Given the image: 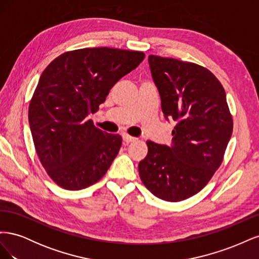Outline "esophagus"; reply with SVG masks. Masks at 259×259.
<instances>
[{
    "label": "esophagus",
    "mask_w": 259,
    "mask_h": 259,
    "mask_svg": "<svg viewBox=\"0 0 259 259\" xmlns=\"http://www.w3.org/2000/svg\"><path fill=\"white\" fill-rule=\"evenodd\" d=\"M123 140H124L125 143H134V142H136L137 138L133 137V136L128 135V134H123Z\"/></svg>",
    "instance_id": "obj_1"
}]
</instances>
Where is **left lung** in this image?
Returning a JSON list of instances; mask_svg holds the SVG:
<instances>
[{
  "mask_svg": "<svg viewBox=\"0 0 259 259\" xmlns=\"http://www.w3.org/2000/svg\"><path fill=\"white\" fill-rule=\"evenodd\" d=\"M151 73L166 119L177 121L170 147L148 140L139 162L147 189L167 202L200 192L222 165L233 120L222 83L194 62L149 56Z\"/></svg>",
  "mask_w": 259,
  "mask_h": 259,
  "instance_id": "left-lung-1",
  "label": "left lung"
}]
</instances>
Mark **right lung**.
Returning a JSON list of instances; mask_svg holds the SVG:
<instances>
[{"mask_svg":"<svg viewBox=\"0 0 259 259\" xmlns=\"http://www.w3.org/2000/svg\"><path fill=\"white\" fill-rule=\"evenodd\" d=\"M144 58L137 51L80 49L61 54L45 68L28 116L35 152L55 184L81 190L107 173L122 137L99 130L86 116L99 110L113 85Z\"/></svg>","mask_w":259,"mask_h":259,"instance_id":"1","label":"right lung"}]
</instances>
